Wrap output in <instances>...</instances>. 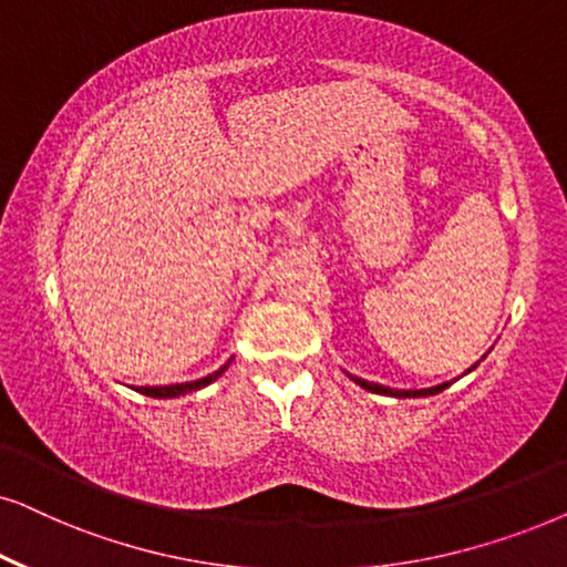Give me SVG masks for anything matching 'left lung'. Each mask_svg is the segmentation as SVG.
<instances>
[{
    "mask_svg": "<svg viewBox=\"0 0 567 567\" xmlns=\"http://www.w3.org/2000/svg\"><path fill=\"white\" fill-rule=\"evenodd\" d=\"M487 357V354H484ZM482 357V359H484ZM480 359V362H482ZM476 362V364H480ZM476 364L474 367H468L466 372H472V370H476ZM351 380L357 382L359 388H364V391H370V393H380V395H393V399H422V395H435V393H440V391H445L447 385H451V382H440V385H435V388H422V391H399V388H385V385H380V382H370V380H362V378H354V374H349Z\"/></svg>",
    "mask_w": 567,
    "mask_h": 567,
    "instance_id": "8db88e82",
    "label": "left lung"
}]
</instances>
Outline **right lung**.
<instances>
[{"instance_id":"right-lung-1","label":"right lung","mask_w":567,"mask_h":567,"mask_svg":"<svg viewBox=\"0 0 567 567\" xmlns=\"http://www.w3.org/2000/svg\"><path fill=\"white\" fill-rule=\"evenodd\" d=\"M229 364H231V359L224 367H220V370L205 374V378L193 380V382H176V385H143V388H135V391L143 393V395H151V399H176V395L200 391V388L210 385L213 380H218L220 374L226 372V367H229Z\"/></svg>"}]
</instances>
